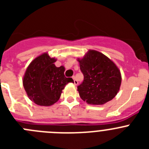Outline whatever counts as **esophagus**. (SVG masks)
Instances as JSON below:
<instances>
[{"label": "esophagus", "mask_w": 149, "mask_h": 149, "mask_svg": "<svg viewBox=\"0 0 149 149\" xmlns=\"http://www.w3.org/2000/svg\"><path fill=\"white\" fill-rule=\"evenodd\" d=\"M72 79H73L74 80V85H77V84H78V81H77V80H76V78H75V77H74V76H73V77H72Z\"/></svg>", "instance_id": "obj_1"}]
</instances>
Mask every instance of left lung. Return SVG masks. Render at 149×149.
I'll list each match as a JSON object with an SVG mask.
<instances>
[{
    "label": "left lung",
    "mask_w": 149,
    "mask_h": 149,
    "mask_svg": "<svg viewBox=\"0 0 149 149\" xmlns=\"http://www.w3.org/2000/svg\"><path fill=\"white\" fill-rule=\"evenodd\" d=\"M77 61L84 76L77 86L81 99L92 105L111 101L119 93L122 83L120 70L114 62L95 50H89Z\"/></svg>",
    "instance_id": "left-lung-1"
}]
</instances>
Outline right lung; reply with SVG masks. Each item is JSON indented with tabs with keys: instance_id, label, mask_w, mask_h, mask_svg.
<instances>
[{
	"instance_id": "obj_1",
	"label": "right lung",
	"mask_w": 149,
	"mask_h": 149,
	"mask_svg": "<svg viewBox=\"0 0 149 149\" xmlns=\"http://www.w3.org/2000/svg\"><path fill=\"white\" fill-rule=\"evenodd\" d=\"M55 57L48 52L36 56L29 64L24 74L23 86L28 98L39 106L53 105L60 99L65 85L74 83L64 75L65 67H56Z\"/></svg>"
}]
</instances>
